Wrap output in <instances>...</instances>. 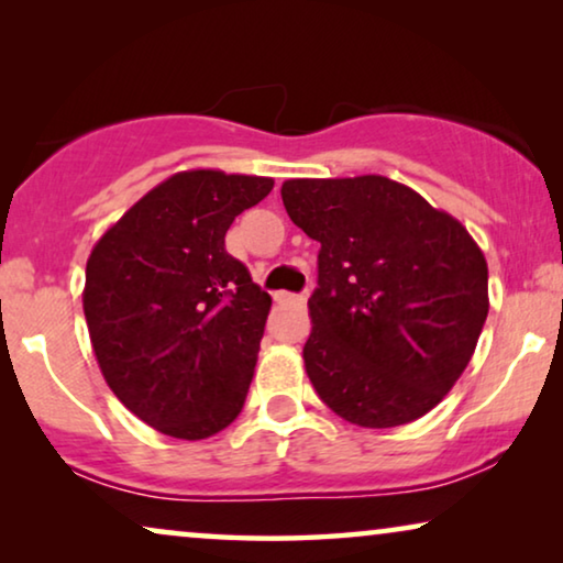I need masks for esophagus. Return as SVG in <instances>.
<instances>
[{"mask_svg": "<svg viewBox=\"0 0 563 563\" xmlns=\"http://www.w3.org/2000/svg\"><path fill=\"white\" fill-rule=\"evenodd\" d=\"M274 299L279 305H305L307 302L305 295H295V291H276Z\"/></svg>", "mask_w": 563, "mask_h": 563, "instance_id": "esophagus-1", "label": "esophagus"}]
</instances>
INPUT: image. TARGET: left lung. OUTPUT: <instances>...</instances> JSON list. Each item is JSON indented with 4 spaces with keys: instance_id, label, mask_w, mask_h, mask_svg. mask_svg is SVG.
I'll use <instances>...</instances> for the list:
<instances>
[{
    "instance_id": "8db88e82",
    "label": "left lung",
    "mask_w": 563,
    "mask_h": 563,
    "mask_svg": "<svg viewBox=\"0 0 563 563\" xmlns=\"http://www.w3.org/2000/svg\"><path fill=\"white\" fill-rule=\"evenodd\" d=\"M282 199L320 243L302 351L314 391L361 428L422 418L464 374L487 320L479 245L387 176L289 179Z\"/></svg>"
}]
</instances>
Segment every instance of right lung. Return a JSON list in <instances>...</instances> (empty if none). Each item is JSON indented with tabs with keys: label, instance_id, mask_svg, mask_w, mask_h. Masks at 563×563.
<instances>
[{
	"label": "right lung",
	"instance_id": "obj_1",
	"mask_svg": "<svg viewBox=\"0 0 563 563\" xmlns=\"http://www.w3.org/2000/svg\"><path fill=\"white\" fill-rule=\"evenodd\" d=\"M272 189L266 176L174 174L91 251L84 314L97 364L158 433L202 441L243 410L272 297L225 251V233Z\"/></svg>",
	"mask_w": 563,
	"mask_h": 563
}]
</instances>
